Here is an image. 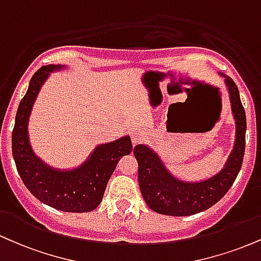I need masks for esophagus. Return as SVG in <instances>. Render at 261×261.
I'll list each match as a JSON object with an SVG mask.
<instances>
[{"label":"esophagus","mask_w":261,"mask_h":261,"mask_svg":"<svg viewBox=\"0 0 261 261\" xmlns=\"http://www.w3.org/2000/svg\"><path fill=\"white\" fill-rule=\"evenodd\" d=\"M146 139V133L141 128H135V130L131 133V141H133L134 144H137Z\"/></svg>","instance_id":"esophagus-1"}]
</instances>
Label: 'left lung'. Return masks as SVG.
<instances>
[{
	"label": "left lung",
	"mask_w": 261,
	"mask_h": 261,
	"mask_svg": "<svg viewBox=\"0 0 261 261\" xmlns=\"http://www.w3.org/2000/svg\"><path fill=\"white\" fill-rule=\"evenodd\" d=\"M219 74L225 77L232 114L236 121L233 149L218 174L203 181L188 182L178 180L169 172L161 156L152 148L146 144H137L134 154L139 163L140 190L144 202L153 212L170 216L197 214L218 203L236 180L246 148V112L234 81L225 74Z\"/></svg>",
	"instance_id": "8db88e82"
}]
</instances>
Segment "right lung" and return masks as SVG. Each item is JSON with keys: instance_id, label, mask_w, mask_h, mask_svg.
<instances>
[{"instance_id": "1", "label": "right lung", "mask_w": 261, "mask_h": 261, "mask_svg": "<svg viewBox=\"0 0 261 261\" xmlns=\"http://www.w3.org/2000/svg\"><path fill=\"white\" fill-rule=\"evenodd\" d=\"M64 65L40 68L31 77L27 93L20 100L12 134V153L25 187L40 202L68 213L92 212L102 202L107 184L121 156L133 150L130 136L97 146L89 158L71 170H59L36 156L30 146L28 124L31 109L49 73Z\"/></svg>"}]
</instances>
